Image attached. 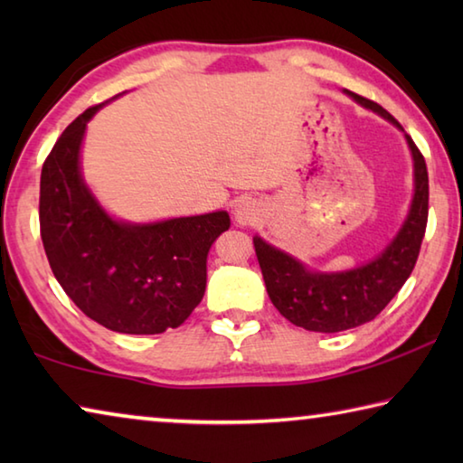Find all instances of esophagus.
<instances>
[{
    "mask_svg": "<svg viewBox=\"0 0 463 463\" xmlns=\"http://www.w3.org/2000/svg\"><path fill=\"white\" fill-rule=\"evenodd\" d=\"M234 218H237L239 224H250L257 218V206L255 202L250 200H241L237 206H234Z\"/></svg>",
    "mask_w": 463,
    "mask_h": 463,
    "instance_id": "34e87169",
    "label": "esophagus"
}]
</instances>
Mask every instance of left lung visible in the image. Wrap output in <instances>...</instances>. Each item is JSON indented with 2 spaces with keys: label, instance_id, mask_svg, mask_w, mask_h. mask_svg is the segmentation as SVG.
<instances>
[{
  "label": "left lung",
  "instance_id": "8db88e82",
  "mask_svg": "<svg viewBox=\"0 0 463 463\" xmlns=\"http://www.w3.org/2000/svg\"><path fill=\"white\" fill-rule=\"evenodd\" d=\"M347 93L362 106L373 109L402 128L401 122L380 104L357 96L354 91ZM406 140H409L414 159V198L411 214L396 239L373 261L343 273H318L307 269L294 257L268 245L263 239H253L269 300L279 310V315L286 317L292 325L317 333H339L370 323L388 307V302L409 279L419 260L420 242L425 239L429 174L425 156L419 146L412 143L411 137H406Z\"/></svg>",
  "mask_w": 463,
  "mask_h": 463
}]
</instances>
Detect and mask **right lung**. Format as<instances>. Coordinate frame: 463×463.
I'll use <instances>...</instances> for the list:
<instances>
[{"mask_svg": "<svg viewBox=\"0 0 463 463\" xmlns=\"http://www.w3.org/2000/svg\"><path fill=\"white\" fill-rule=\"evenodd\" d=\"M101 104L69 124L41 174V237L54 278L85 317L116 333L184 325L206 289V257L229 231L226 213L155 224L112 221L85 187L80 146Z\"/></svg>", "mask_w": 463, "mask_h": 463, "instance_id": "add662e5", "label": "right lung"}]
</instances>
